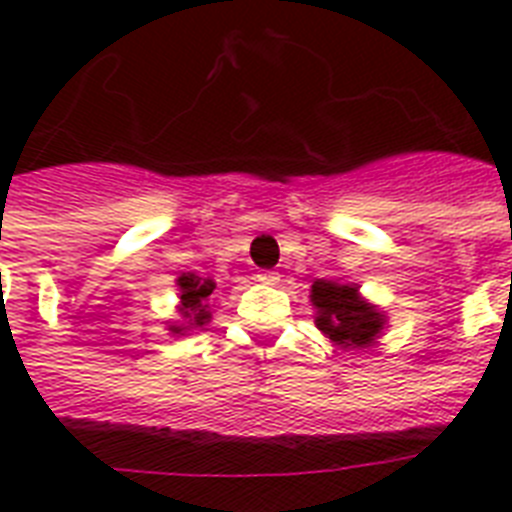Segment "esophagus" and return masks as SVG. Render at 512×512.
<instances>
[{
	"mask_svg": "<svg viewBox=\"0 0 512 512\" xmlns=\"http://www.w3.org/2000/svg\"><path fill=\"white\" fill-rule=\"evenodd\" d=\"M257 281H263V284H279V273L276 271H260L257 273Z\"/></svg>",
	"mask_w": 512,
	"mask_h": 512,
	"instance_id": "1",
	"label": "esophagus"
}]
</instances>
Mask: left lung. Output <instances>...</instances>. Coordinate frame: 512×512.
<instances>
[{
  "instance_id": "left-lung-1",
  "label": "left lung",
  "mask_w": 512,
  "mask_h": 512,
  "mask_svg": "<svg viewBox=\"0 0 512 512\" xmlns=\"http://www.w3.org/2000/svg\"><path fill=\"white\" fill-rule=\"evenodd\" d=\"M311 303L316 305V324L342 348H364L382 329L380 313L374 305L358 297L356 287L319 279L311 289Z\"/></svg>"
}]
</instances>
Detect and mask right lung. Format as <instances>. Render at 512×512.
<instances>
[{"label":"right lung","mask_w":512,"mask_h":512,"mask_svg":"<svg viewBox=\"0 0 512 512\" xmlns=\"http://www.w3.org/2000/svg\"><path fill=\"white\" fill-rule=\"evenodd\" d=\"M177 287H180V303H183V316L193 321V327H204L209 321V295L215 292V281L201 279L196 273H183L177 279ZM172 332H180V329H172Z\"/></svg>","instance_id":"add662e5"}]
</instances>
